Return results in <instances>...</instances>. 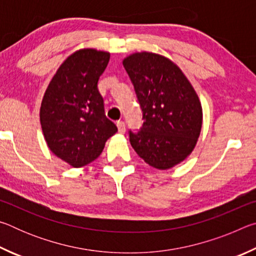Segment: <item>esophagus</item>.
<instances>
[{
    "label": "esophagus",
    "instance_id": "34e87169",
    "mask_svg": "<svg viewBox=\"0 0 256 256\" xmlns=\"http://www.w3.org/2000/svg\"><path fill=\"white\" fill-rule=\"evenodd\" d=\"M116 125H118V132H120V134L125 133V123H124V122H120V120H118V122L116 123Z\"/></svg>",
    "mask_w": 256,
    "mask_h": 256
}]
</instances>
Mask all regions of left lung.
Here are the masks:
<instances>
[{"label":"left lung","mask_w":256,"mask_h":256,"mask_svg":"<svg viewBox=\"0 0 256 256\" xmlns=\"http://www.w3.org/2000/svg\"><path fill=\"white\" fill-rule=\"evenodd\" d=\"M144 122L130 142L149 166L166 170L196 148L202 128L198 94L180 68L162 55L141 52L123 60Z\"/></svg>","instance_id":"1"}]
</instances>
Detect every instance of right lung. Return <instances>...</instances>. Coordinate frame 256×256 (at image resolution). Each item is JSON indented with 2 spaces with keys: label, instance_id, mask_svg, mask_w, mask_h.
Listing matches in <instances>:
<instances>
[{
  "label": "right lung",
  "instance_id": "1",
  "mask_svg": "<svg viewBox=\"0 0 256 256\" xmlns=\"http://www.w3.org/2000/svg\"><path fill=\"white\" fill-rule=\"evenodd\" d=\"M110 58L108 52L94 48L74 52L60 64L42 100L40 118L47 146L74 168L97 159L118 132L106 118L97 88Z\"/></svg>",
  "mask_w": 256,
  "mask_h": 256
}]
</instances>
